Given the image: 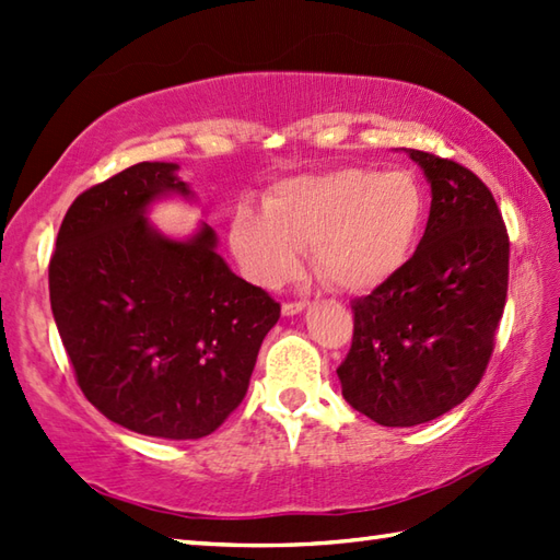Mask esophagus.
Segmentation results:
<instances>
[{
    "mask_svg": "<svg viewBox=\"0 0 560 560\" xmlns=\"http://www.w3.org/2000/svg\"><path fill=\"white\" fill-rule=\"evenodd\" d=\"M306 306V302L304 300H300V302H284L282 304V314L284 316H294V314H300L302 310Z\"/></svg>",
    "mask_w": 560,
    "mask_h": 560,
    "instance_id": "esophagus-1",
    "label": "esophagus"
}]
</instances>
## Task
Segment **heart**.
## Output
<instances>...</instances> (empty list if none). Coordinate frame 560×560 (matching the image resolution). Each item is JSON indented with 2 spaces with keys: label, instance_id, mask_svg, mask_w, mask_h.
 Returning a JSON list of instances; mask_svg holds the SVG:
<instances>
[{
  "label": "heart",
  "instance_id": "b5f03b06",
  "mask_svg": "<svg viewBox=\"0 0 560 560\" xmlns=\"http://www.w3.org/2000/svg\"><path fill=\"white\" fill-rule=\"evenodd\" d=\"M428 192L406 171L338 168L282 184L266 212L238 208L232 248L266 288L288 280L312 246L316 270L336 288L370 290L401 270L425 232Z\"/></svg>",
  "mask_w": 560,
  "mask_h": 560
}]
</instances>
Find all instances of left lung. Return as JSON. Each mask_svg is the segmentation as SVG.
<instances>
[{
  "label": "left lung",
  "mask_w": 560,
  "mask_h": 560,
  "mask_svg": "<svg viewBox=\"0 0 560 560\" xmlns=\"http://www.w3.org/2000/svg\"><path fill=\"white\" fill-rule=\"evenodd\" d=\"M432 188L425 234L394 278L352 302L346 401L386 428L435 420L488 368L505 310L510 238L493 192L454 159L408 150Z\"/></svg>",
  "instance_id": "obj_1"
}]
</instances>
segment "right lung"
I'll return each mask as SVG.
<instances>
[{"mask_svg": "<svg viewBox=\"0 0 560 560\" xmlns=\"http://www.w3.org/2000/svg\"><path fill=\"white\" fill-rule=\"evenodd\" d=\"M176 168L140 162L77 196L48 282L89 401L140 435L198 440L244 401L280 304L226 268L208 224L188 242L147 224L154 198L190 196Z\"/></svg>", "mask_w": 560, "mask_h": 560, "instance_id": "obj_1", "label": "right lung"}]
</instances>
